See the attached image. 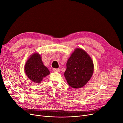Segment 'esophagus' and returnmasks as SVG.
Listing matches in <instances>:
<instances>
[{
  "label": "esophagus",
  "mask_w": 123,
  "mask_h": 123,
  "mask_svg": "<svg viewBox=\"0 0 123 123\" xmlns=\"http://www.w3.org/2000/svg\"><path fill=\"white\" fill-rule=\"evenodd\" d=\"M53 71L54 72H59L60 70V69H55V68H54V69H53Z\"/></svg>",
  "instance_id": "esophagus-1"
}]
</instances>
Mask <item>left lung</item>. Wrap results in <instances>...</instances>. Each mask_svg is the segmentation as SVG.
Instances as JSON below:
<instances>
[{"label": "left lung", "instance_id": "8db88e82", "mask_svg": "<svg viewBox=\"0 0 123 123\" xmlns=\"http://www.w3.org/2000/svg\"><path fill=\"white\" fill-rule=\"evenodd\" d=\"M64 76L69 85L74 88L85 86L94 72V64L86 52L76 48L68 59Z\"/></svg>", "mask_w": 123, "mask_h": 123}]
</instances>
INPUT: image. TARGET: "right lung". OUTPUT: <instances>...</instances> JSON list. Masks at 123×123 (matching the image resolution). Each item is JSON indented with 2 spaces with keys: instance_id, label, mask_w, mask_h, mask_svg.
Here are the masks:
<instances>
[{
  "instance_id": "obj_1",
  "label": "right lung",
  "mask_w": 123,
  "mask_h": 123,
  "mask_svg": "<svg viewBox=\"0 0 123 123\" xmlns=\"http://www.w3.org/2000/svg\"><path fill=\"white\" fill-rule=\"evenodd\" d=\"M24 71L28 78L36 83H40L50 74L48 68L44 65L41 55L37 53L31 55L25 64Z\"/></svg>"
}]
</instances>
